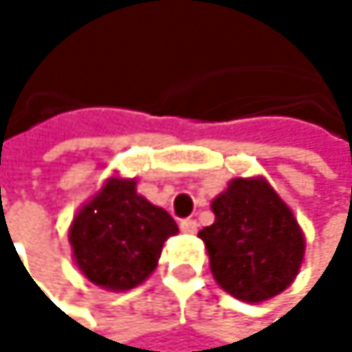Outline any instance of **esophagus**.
<instances>
[{"mask_svg":"<svg viewBox=\"0 0 352 352\" xmlns=\"http://www.w3.org/2000/svg\"><path fill=\"white\" fill-rule=\"evenodd\" d=\"M179 228H182V232H186V234H194L196 230H198V221L196 219H182L179 221Z\"/></svg>","mask_w":352,"mask_h":352,"instance_id":"34e87169","label":"esophagus"}]
</instances>
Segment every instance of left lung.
<instances>
[{
  "label": "left lung",
  "mask_w": 352,
  "mask_h": 352,
  "mask_svg": "<svg viewBox=\"0 0 352 352\" xmlns=\"http://www.w3.org/2000/svg\"><path fill=\"white\" fill-rule=\"evenodd\" d=\"M215 221L198 236L211 272L239 300L264 302L292 285L304 258L302 230L264 179H232L213 205Z\"/></svg>",
  "instance_id": "8db88e82"
}]
</instances>
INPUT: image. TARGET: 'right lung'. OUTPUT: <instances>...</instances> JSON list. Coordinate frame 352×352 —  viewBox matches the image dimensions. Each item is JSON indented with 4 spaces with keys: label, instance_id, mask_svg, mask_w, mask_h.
Returning <instances> with one entry per match:
<instances>
[{
    "label": "right lung",
    "instance_id": "add662e5",
    "mask_svg": "<svg viewBox=\"0 0 352 352\" xmlns=\"http://www.w3.org/2000/svg\"><path fill=\"white\" fill-rule=\"evenodd\" d=\"M177 232L164 209L137 194L135 179H111L74 217L69 241L86 278L124 292L152 274L164 241Z\"/></svg>",
    "mask_w": 352,
    "mask_h": 352
}]
</instances>
